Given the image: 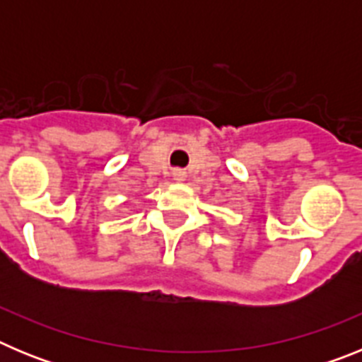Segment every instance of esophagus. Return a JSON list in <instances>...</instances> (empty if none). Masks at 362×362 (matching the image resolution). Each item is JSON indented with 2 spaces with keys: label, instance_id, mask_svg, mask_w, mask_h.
<instances>
[{
  "label": "esophagus",
  "instance_id": "esophagus-1",
  "mask_svg": "<svg viewBox=\"0 0 362 362\" xmlns=\"http://www.w3.org/2000/svg\"><path fill=\"white\" fill-rule=\"evenodd\" d=\"M174 177H175V181H183V179H185V172L183 170H175L174 172Z\"/></svg>",
  "mask_w": 362,
  "mask_h": 362
}]
</instances>
